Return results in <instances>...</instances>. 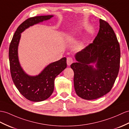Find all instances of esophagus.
Here are the masks:
<instances>
[{"mask_svg":"<svg viewBox=\"0 0 129 129\" xmlns=\"http://www.w3.org/2000/svg\"><path fill=\"white\" fill-rule=\"evenodd\" d=\"M73 58L71 57H68L67 58V63L68 66H70L72 63H73Z\"/></svg>","mask_w":129,"mask_h":129,"instance_id":"esophagus-1","label":"esophagus"}]
</instances>
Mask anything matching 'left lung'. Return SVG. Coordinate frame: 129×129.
Instances as JSON below:
<instances>
[{
    "mask_svg": "<svg viewBox=\"0 0 129 129\" xmlns=\"http://www.w3.org/2000/svg\"><path fill=\"white\" fill-rule=\"evenodd\" d=\"M78 61L71 65L74 86L78 96L85 100L100 98L111 90L120 68V49L117 38L107 22L100 19L97 36L75 55ZM96 62L97 69L90 65Z\"/></svg>",
    "mask_w": 129,
    "mask_h": 129,
    "instance_id": "left-lung-1",
    "label": "left lung"
}]
</instances>
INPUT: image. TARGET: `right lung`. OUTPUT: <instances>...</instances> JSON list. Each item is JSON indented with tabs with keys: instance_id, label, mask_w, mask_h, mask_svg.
Returning <instances> with one entry per match:
<instances>
[{
	"instance_id": "1",
	"label": "right lung",
	"mask_w": 129,
	"mask_h": 129,
	"mask_svg": "<svg viewBox=\"0 0 129 129\" xmlns=\"http://www.w3.org/2000/svg\"><path fill=\"white\" fill-rule=\"evenodd\" d=\"M52 16H40L25 20L16 30L9 46V57L12 79L21 95L31 101H42L51 95L55 78L67 67V58L63 57L50 64L37 76H29L22 70L18 59L17 48L21 33L29 26L49 20Z\"/></svg>"
}]
</instances>
